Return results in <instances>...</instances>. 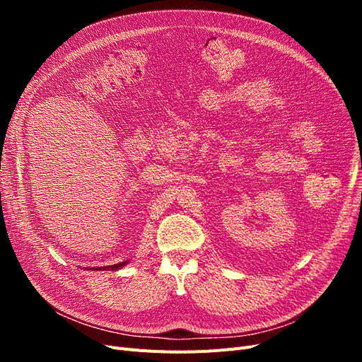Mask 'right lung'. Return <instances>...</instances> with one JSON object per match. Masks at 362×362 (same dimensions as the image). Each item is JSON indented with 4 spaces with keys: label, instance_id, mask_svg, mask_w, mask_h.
Instances as JSON below:
<instances>
[{
    "label": "right lung",
    "instance_id": "obj_1",
    "mask_svg": "<svg viewBox=\"0 0 362 362\" xmlns=\"http://www.w3.org/2000/svg\"><path fill=\"white\" fill-rule=\"evenodd\" d=\"M128 261H124V262H119V264H113V266H105V267H96V269H90V270H117L120 267L127 266Z\"/></svg>",
    "mask_w": 362,
    "mask_h": 362
}]
</instances>
